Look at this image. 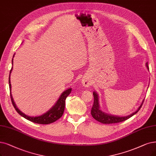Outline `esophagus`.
I'll list each match as a JSON object with an SVG mask.
<instances>
[{"label": "esophagus", "instance_id": "obj_1", "mask_svg": "<svg viewBox=\"0 0 156 156\" xmlns=\"http://www.w3.org/2000/svg\"><path fill=\"white\" fill-rule=\"evenodd\" d=\"M83 84L85 87H88L90 86V82L88 81V80H83Z\"/></svg>", "mask_w": 156, "mask_h": 156}]
</instances>
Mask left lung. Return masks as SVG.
I'll return each mask as SVG.
<instances>
[{"label":"left lung","mask_w":156,"mask_h":156,"mask_svg":"<svg viewBox=\"0 0 156 156\" xmlns=\"http://www.w3.org/2000/svg\"><path fill=\"white\" fill-rule=\"evenodd\" d=\"M146 66L147 67V69L149 70L148 63H146ZM93 97H94V102H93V107L91 108V114L92 116L97 121H98L99 122H101L104 124L119 123V122H123V121L129 119V118H130L134 115L138 113L142 106L143 101H144V100H143L141 104L140 105V106L138 109V110L136 111L134 113H132L131 115L126 116H114V115H109V114H107V113H104V112L102 111L101 110V109H100V106H99L98 94L95 91L93 93Z\"/></svg>","instance_id":"1"}]
</instances>
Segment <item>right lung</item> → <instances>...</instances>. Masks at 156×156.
Listing matches in <instances>:
<instances>
[{
	"mask_svg": "<svg viewBox=\"0 0 156 156\" xmlns=\"http://www.w3.org/2000/svg\"><path fill=\"white\" fill-rule=\"evenodd\" d=\"M14 57V55H13ZM13 59H12V65L13 64ZM13 70V67L11 68V69L10 70L9 73V89H10V96H11V102L13 104V105L14 106L15 110L17 111V113L23 116V118H26V119L33 122L36 123H39V124H49L53 123L58 120V119L62 116L63 113H64V110H65V100L66 97L69 95L70 93H71L72 88H68V90H65L61 96L59 97V99L58 100V101L55 104L54 106L48 111L47 113L45 114L42 115L41 116H29L26 115H25L23 113L22 111H20L19 109H18L16 107V105L13 101V98L12 97L11 95V82H10V74L11 73V71Z\"/></svg>",
	"mask_w": 156,
	"mask_h": 156,
	"instance_id": "1",
	"label": "right lung"
}]
</instances>
